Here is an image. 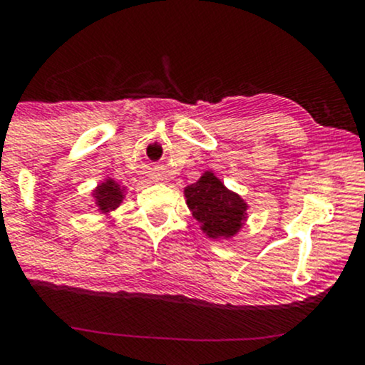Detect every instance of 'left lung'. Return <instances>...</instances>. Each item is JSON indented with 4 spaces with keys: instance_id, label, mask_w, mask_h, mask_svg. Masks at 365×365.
<instances>
[{
    "instance_id": "1",
    "label": "left lung",
    "mask_w": 365,
    "mask_h": 365,
    "mask_svg": "<svg viewBox=\"0 0 365 365\" xmlns=\"http://www.w3.org/2000/svg\"><path fill=\"white\" fill-rule=\"evenodd\" d=\"M188 209L211 238H230L245 221L247 204L230 192L211 171L185 188Z\"/></svg>"
}]
</instances>
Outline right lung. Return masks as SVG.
I'll use <instances>...</instances> for the list:
<instances>
[{"mask_svg":"<svg viewBox=\"0 0 365 365\" xmlns=\"http://www.w3.org/2000/svg\"><path fill=\"white\" fill-rule=\"evenodd\" d=\"M123 190L125 188H120L118 183H115L113 180H108V182L99 185L98 190L94 192L96 204H98V207L101 209L103 212L116 209L120 206L121 199H123Z\"/></svg>","mask_w":365,"mask_h":365,"instance_id":"obj_1","label":"right lung"}]
</instances>
